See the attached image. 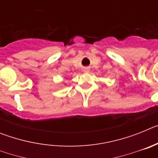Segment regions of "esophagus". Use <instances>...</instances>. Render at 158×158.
Segmentation results:
<instances>
[{"label":"esophagus","instance_id":"esophagus-1","mask_svg":"<svg viewBox=\"0 0 158 158\" xmlns=\"http://www.w3.org/2000/svg\"><path fill=\"white\" fill-rule=\"evenodd\" d=\"M83 71H84V72H85V73L89 72V67H85V68H84Z\"/></svg>","mask_w":158,"mask_h":158}]
</instances>
